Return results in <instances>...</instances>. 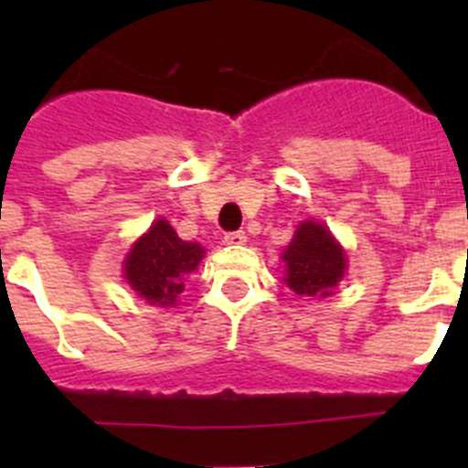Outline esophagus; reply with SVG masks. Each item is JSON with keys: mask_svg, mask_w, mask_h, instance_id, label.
<instances>
[{"mask_svg": "<svg viewBox=\"0 0 468 468\" xmlns=\"http://www.w3.org/2000/svg\"><path fill=\"white\" fill-rule=\"evenodd\" d=\"M247 242V233L244 230H230V233L224 235V244H230V247H238V244Z\"/></svg>", "mask_w": 468, "mask_h": 468, "instance_id": "1", "label": "esophagus"}]
</instances>
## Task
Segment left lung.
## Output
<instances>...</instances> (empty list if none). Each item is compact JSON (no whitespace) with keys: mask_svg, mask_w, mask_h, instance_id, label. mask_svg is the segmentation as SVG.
<instances>
[{"mask_svg":"<svg viewBox=\"0 0 468 468\" xmlns=\"http://www.w3.org/2000/svg\"><path fill=\"white\" fill-rule=\"evenodd\" d=\"M287 262L285 282L299 296H324L333 294V287L342 281L346 258L342 247L335 242L330 230L317 221H303L296 229L294 239L282 253Z\"/></svg>","mask_w":468,"mask_h":468,"instance_id":"left-lung-1","label":"left lung"}]
</instances>
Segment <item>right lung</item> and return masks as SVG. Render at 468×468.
Here are the masks:
<instances>
[{
	"mask_svg": "<svg viewBox=\"0 0 468 468\" xmlns=\"http://www.w3.org/2000/svg\"><path fill=\"white\" fill-rule=\"evenodd\" d=\"M204 258V249L195 242H183L176 230L158 219L144 238H140L124 262L129 285L151 305H174L183 292L186 276Z\"/></svg>",
	"mask_w": 468,
	"mask_h": 468,
	"instance_id": "obj_1",
	"label": "right lung"
}]
</instances>
